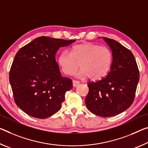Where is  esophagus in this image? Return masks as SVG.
Returning <instances> with one entry per match:
<instances>
[{
	"label": "esophagus",
	"mask_w": 148,
	"mask_h": 148,
	"mask_svg": "<svg viewBox=\"0 0 148 148\" xmlns=\"http://www.w3.org/2000/svg\"><path fill=\"white\" fill-rule=\"evenodd\" d=\"M79 84V82L78 81L72 80V85H73V87H74V88H76V87L78 86Z\"/></svg>",
	"instance_id": "esophagus-1"
}]
</instances>
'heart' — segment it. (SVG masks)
I'll use <instances>...</instances> for the list:
<instances>
[{
    "label": "heart",
    "mask_w": 148,
    "mask_h": 148,
    "mask_svg": "<svg viewBox=\"0 0 148 148\" xmlns=\"http://www.w3.org/2000/svg\"><path fill=\"white\" fill-rule=\"evenodd\" d=\"M57 62L65 74H73L79 64L81 69L76 73L78 78L89 77L91 80H99L104 78L111 69L112 54L106 47L83 43L72 46L70 53L68 51L60 53Z\"/></svg>",
    "instance_id": "heart-1"
}]
</instances>
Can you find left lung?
I'll use <instances>...</instances> for the list:
<instances>
[{"instance_id":"obj_1","label":"left lung","mask_w":148,"mask_h":148,"mask_svg":"<svg viewBox=\"0 0 148 148\" xmlns=\"http://www.w3.org/2000/svg\"><path fill=\"white\" fill-rule=\"evenodd\" d=\"M112 51V63L106 77L88 84L85 103L96 115L110 117L130 107L135 97L140 74L134 56L114 39L102 37Z\"/></svg>"}]
</instances>
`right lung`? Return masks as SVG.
<instances>
[{
  "label": "right lung",
  "mask_w": 148,
  "mask_h": 148,
  "mask_svg": "<svg viewBox=\"0 0 148 148\" xmlns=\"http://www.w3.org/2000/svg\"><path fill=\"white\" fill-rule=\"evenodd\" d=\"M75 41L42 36L16 53L9 79L16 104L25 113L46 119L59 111L72 82L61 76L55 55Z\"/></svg>",
  "instance_id": "obj_1"
}]
</instances>
